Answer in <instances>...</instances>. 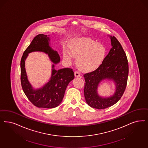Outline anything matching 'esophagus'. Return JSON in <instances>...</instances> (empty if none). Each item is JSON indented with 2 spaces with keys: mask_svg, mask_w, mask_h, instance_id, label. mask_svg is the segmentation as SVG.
I'll list each match as a JSON object with an SVG mask.
<instances>
[{
  "mask_svg": "<svg viewBox=\"0 0 148 148\" xmlns=\"http://www.w3.org/2000/svg\"><path fill=\"white\" fill-rule=\"evenodd\" d=\"M74 75H75V77H80V73L79 71H75Z\"/></svg>",
  "mask_w": 148,
  "mask_h": 148,
  "instance_id": "1",
  "label": "esophagus"
}]
</instances>
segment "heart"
Wrapping results in <instances>:
<instances>
[{"label": "heart", "instance_id": "obj_1", "mask_svg": "<svg viewBox=\"0 0 148 148\" xmlns=\"http://www.w3.org/2000/svg\"><path fill=\"white\" fill-rule=\"evenodd\" d=\"M70 53L64 51V57L71 61L74 57L77 58V64L82 71H93L102 64L106 50L102 44L90 39L80 38L73 41L69 46Z\"/></svg>", "mask_w": 148, "mask_h": 148}]
</instances>
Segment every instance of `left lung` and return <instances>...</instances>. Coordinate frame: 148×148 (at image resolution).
Returning a JSON list of instances; mask_svg holds the SVG:
<instances>
[{"label": "left lung", "mask_w": 148, "mask_h": 148, "mask_svg": "<svg viewBox=\"0 0 148 148\" xmlns=\"http://www.w3.org/2000/svg\"><path fill=\"white\" fill-rule=\"evenodd\" d=\"M112 48L97 69L84 74V96L91 107L103 109L116 103L125 92L128 75L127 56L121 45L115 36H110ZM113 81L116 85L114 94L109 97L99 96L97 87L104 80Z\"/></svg>", "instance_id": "obj_1"}]
</instances>
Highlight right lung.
Returning a JSON list of instances; mask_svg holds the SVG:
<instances>
[{
  "mask_svg": "<svg viewBox=\"0 0 148 148\" xmlns=\"http://www.w3.org/2000/svg\"><path fill=\"white\" fill-rule=\"evenodd\" d=\"M50 41L49 36L40 34L36 36L24 52L21 61V82L23 92L36 107L47 109L57 107L60 104L66 87L74 78L72 69L63 68L57 71L55 69V65L60 62V57L50 46ZM36 51L45 53L53 64L49 81L43 87L35 89L27 79L25 61L29 53Z\"/></svg>",
  "mask_w": 148,
  "mask_h": 148,
  "instance_id": "1",
  "label": "right lung"
}]
</instances>
